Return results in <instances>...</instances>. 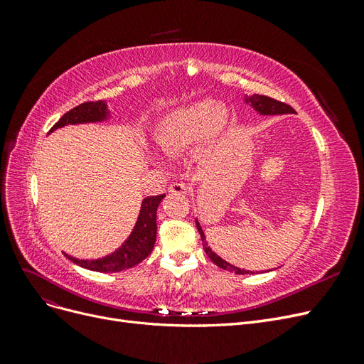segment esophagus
<instances>
[{
	"label": "esophagus",
	"mask_w": 364,
	"mask_h": 364,
	"mask_svg": "<svg viewBox=\"0 0 364 364\" xmlns=\"http://www.w3.org/2000/svg\"><path fill=\"white\" fill-rule=\"evenodd\" d=\"M170 193L173 194H181V196H186L190 193V186L183 183V182H174L170 185Z\"/></svg>",
	"instance_id": "1"
}]
</instances>
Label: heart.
Instances as JSON below:
<instances>
[{
    "instance_id": "b5f03b06",
    "label": "heart",
    "mask_w": 364,
    "mask_h": 364,
    "mask_svg": "<svg viewBox=\"0 0 364 364\" xmlns=\"http://www.w3.org/2000/svg\"><path fill=\"white\" fill-rule=\"evenodd\" d=\"M228 121L229 114L223 105L197 102L164 115L153 130V138L165 155H176L199 141L208 149L222 136Z\"/></svg>"
}]
</instances>
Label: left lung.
I'll return each instance as SVG.
<instances>
[{"label":"left lung","instance_id":"left-lung-1","mask_svg":"<svg viewBox=\"0 0 364 364\" xmlns=\"http://www.w3.org/2000/svg\"><path fill=\"white\" fill-rule=\"evenodd\" d=\"M246 103H250V106L255 109V111L258 114H261V115H282V114H293L294 112V109L291 106L285 105L282 102L274 100V98H270V97H266V95H258V94H253L250 97L246 95ZM196 226H197V230H199V234H200V238H202V243H203V249L206 252V255L209 257V259H211L215 264V266L222 267V269H225L228 272H234L237 274H249V273L253 274V273H255V272H249V270H245V269L235 267V266H232V264H229L225 259L220 258L217 253H214L211 250V247L208 246L206 240H205V234H203V230L200 228V223L197 222V220H196Z\"/></svg>","mask_w":364,"mask_h":364}]
</instances>
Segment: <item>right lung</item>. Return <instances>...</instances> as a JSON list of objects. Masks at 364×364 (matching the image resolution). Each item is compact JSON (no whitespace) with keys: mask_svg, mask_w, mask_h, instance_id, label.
Returning <instances> with one entry per match:
<instances>
[{"mask_svg":"<svg viewBox=\"0 0 364 364\" xmlns=\"http://www.w3.org/2000/svg\"><path fill=\"white\" fill-rule=\"evenodd\" d=\"M109 118V109L105 102H86L71 109L70 112L65 114L56 124L50 130L54 132L56 129L65 127L68 124H85V123H97V121H105ZM165 194L146 197L142 200L141 211L135 223L134 230L124 241L121 247L109 255L97 259H79L74 258L68 253H65L70 261L77 266H80L87 270L94 272H121L136 266L142 259H146L150 252L153 250L156 241V211L161 200Z\"/></svg>","mask_w":364,"mask_h":364,"instance_id":"right-lung-1","label":"right lung"}]
</instances>
